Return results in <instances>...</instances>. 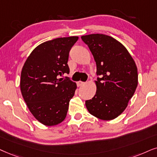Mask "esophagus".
<instances>
[{"instance_id": "34e87169", "label": "esophagus", "mask_w": 157, "mask_h": 157, "mask_svg": "<svg viewBox=\"0 0 157 157\" xmlns=\"http://www.w3.org/2000/svg\"><path fill=\"white\" fill-rule=\"evenodd\" d=\"M85 84L84 82H82V81H78V82H77V86H82Z\"/></svg>"}]
</instances>
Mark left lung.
<instances>
[{
  "label": "left lung",
  "instance_id": "8db88e82",
  "mask_svg": "<svg viewBox=\"0 0 157 157\" xmlns=\"http://www.w3.org/2000/svg\"><path fill=\"white\" fill-rule=\"evenodd\" d=\"M96 64L97 90L85 101L88 112L101 120H111L125 109L138 85V69L128 50L117 40L103 34L84 35Z\"/></svg>",
  "mask_w": 157,
  "mask_h": 157
}]
</instances>
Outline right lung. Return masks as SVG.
<instances>
[{
	"label": "right lung",
	"mask_w": 157,
	"mask_h": 157,
	"mask_svg": "<svg viewBox=\"0 0 157 157\" xmlns=\"http://www.w3.org/2000/svg\"><path fill=\"white\" fill-rule=\"evenodd\" d=\"M78 37H59L39 45L26 60L21 73L24 100L33 116L47 126L66 117L77 85L69 77L61 78L69 68V53Z\"/></svg>",
	"instance_id": "right-lung-1"
}]
</instances>
